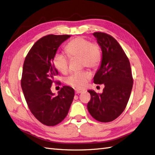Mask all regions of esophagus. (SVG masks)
Instances as JSON below:
<instances>
[{
	"label": "esophagus",
	"mask_w": 155,
	"mask_h": 155,
	"mask_svg": "<svg viewBox=\"0 0 155 155\" xmlns=\"http://www.w3.org/2000/svg\"><path fill=\"white\" fill-rule=\"evenodd\" d=\"M74 91H75V94H80V93L82 92L84 90H82V89H79V88H75V89H74Z\"/></svg>",
	"instance_id": "obj_1"
}]
</instances>
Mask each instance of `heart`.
<instances>
[{"label": "heart", "instance_id": "b5f03b06", "mask_svg": "<svg viewBox=\"0 0 155 155\" xmlns=\"http://www.w3.org/2000/svg\"><path fill=\"white\" fill-rule=\"evenodd\" d=\"M68 57L62 51H57L53 58V64L59 72L66 74L68 72L70 58L81 57V67L96 69L100 65L102 60V50L100 44L91 42L84 37H77L71 40L65 47ZM91 78L88 71H82L74 73L65 80L68 85L74 88H81L84 87Z\"/></svg>", "mask_w": 155, "mask_h": 155}]
</instances>
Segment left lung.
I'll return each instance as SVG.
<instances>
[{"label": "left lung", "instance_id": "left-lung-1", "mask_svg": "<svg viewBox=\"0 0 155 155\" xmlns=\"http://www.w3.org/2000/svg\"><path fill=\"white\" fill-rule=\"evenodd\" d=\"M93 35L102 50L101 64L94 82L104 84L105 88L102 94L88 90L91 99L87 107L96 120L109 122L124 110L132 92L133 77L129 59L117 40L100 31Z\"/></svg>", "mask_w": 155, "mask_h": 155}]
</instances>
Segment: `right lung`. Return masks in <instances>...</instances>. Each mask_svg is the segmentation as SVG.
<instances>
[{
  "label": "right lung",
  "mask_w": 155,
  "mask_h": 155,
  "mask_svg": "<svg viewBox=\"0 0 155 155\" xmlns=\"http://www.w3.org/2000/svg\"><path fill=\"white\" fill-rule=\"evenodd\" d=\"M70 35H48L34 44L23 63L21 86L31 112L42 124L48 126L58 124L68 114L74 96L70 86H64L58 96L51 92L58 71L53 58L59 46ZM59 84V82L58 83Z\"/></svg>",
  "instance_id": "1"
}]
</instances>
